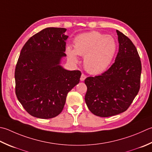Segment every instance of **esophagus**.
Wrapping results in <instances>:
<instances>
[{
    "label": "esophagus",
    "mask_w": 152,
    "mask_h": 152,
    "mask_svg": "<svg viewBox=\"0 0 152 152\" xmlns=\"http://www.w3.org/2000/svg\"><path fill=\"white\" fill-rule=\"evenodd\" d=\"M86 78V76L85 75V74H82L81 77H80V80H81V81H84Z\"/></svg>",
    "instance_id": "obj_1"
}]
</instances>
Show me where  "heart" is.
Instances as JSON below:
<instances>
[{
    "mask_svg": "<svg viewBox=\"0 0 152 152\" xmlns=\"http://www.w3.org/2000/svg\"><path fill=\"white\" fill-rule=\"evenodd\" d=\"M74 49L66 47V54L74 62L78 61V55L84 56V67L89 73L99 74L111 64L117 50V43L111 35L98 31L79 35L74 41Z\"/></svg>",
    "mask_w": 152,
    "mask_h": 152,
    "instance_id": "1",
    "label": "heart"
}]
</instances>
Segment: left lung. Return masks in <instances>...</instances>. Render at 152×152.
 I'll list each match as a JSON object with an SVG mask.
<instances>
[{
	"label": "left lung",
	"mask_w": 152,
	"mask_h": 152,
	"mask_svg": "<svg viewBox=\"0 0 152 152\" xmlns=\"http://www.w3.org/2000/svg\"><path fill=\"white\" fill-rule=\"evenodd\" d=\"M119 49L115 61L102 75L85 80V101L95 115L108 117L128 109L140 88L141 61L131 40L117 30Z\"/></svg>",
	"instance_id": "left-lung-1"
}]
</instances>
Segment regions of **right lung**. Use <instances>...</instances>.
Wrapping results in <instances>:
<instances>
[{"mask_svg":"<svg viewBox=\"0 0 152 152\" xmlns=\"http://www.w3.org/2000/svg\"><path fill=\"white\" fill-rule=\"evenodd\" d=\"M66 31L47 28L29 39L21 50L15 68L16 97L33 117L51 118L62 112L67 94L80 82V70L60 64L66 56Z\"/></svg>","mask_w":152,"mask_h":152,"instance_id":"add662e5","label":"right lung"}]
</instances>
